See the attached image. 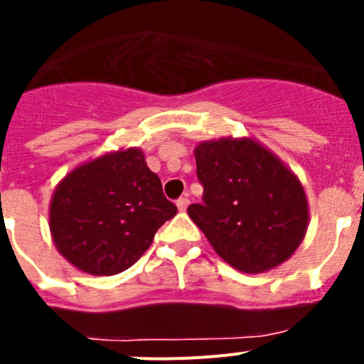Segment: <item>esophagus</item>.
Instances as JSON below:
<instances>
[{
    "label": "esophagus",
    "mask_w": 364,
    "mask_h": 364,
    "mask_svg": "<svg viewBox=\"0 0 364 364\" xmlns=\"http://www.w3.org/2000/svg\"><path fill=\"white\" fill-rule=\"evenodd\" d=\"M176 204H178V210L179 211H185L186 208H188L190 199H188V197H179V199L176 200Z\"/></svg>",
    "instance_id": "esophagus-1"
}]
</instances>
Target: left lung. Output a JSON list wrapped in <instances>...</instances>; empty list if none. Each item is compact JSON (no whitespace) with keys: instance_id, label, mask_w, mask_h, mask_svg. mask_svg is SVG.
I'll list each match as a JSON object with an SVG mask.
<instances>
[{"instance_id":"1","label":"left lung","mask_w":364,"mask_h":364,"mask_svg":"<svg viewBox=\"0 0 364 364\" xmlns=\"http://www.w3.org/2000/svg\"><path fill=\"white\" fill-rule=\"evenodd\" d=\"M203 204L188 215L218 256L261 274L287 261L308 229L304 190L270 151L252 140L220 139L196 147Z\"/></svg>"}]
</instances>
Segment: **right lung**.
I'll return each mask as SVG.
<instances>
[{
	"mask_svg": "<svg viewBox=\"0 0 364 364\" xmlns=\"http://www.w3.org/2000/svg\"><path fill=\"white\" fill-rule=\"evenodd\" d=\"M176 213L142 151L132 147L65 176L53 193L49 228L69 263L92 276H114L140 259Z\"/></svg>",
	"mask_w": 364,
	"mask_h": 364,
	"instance_id": "right-lung-1",
	"label": "right lung"
}]
</instances>
